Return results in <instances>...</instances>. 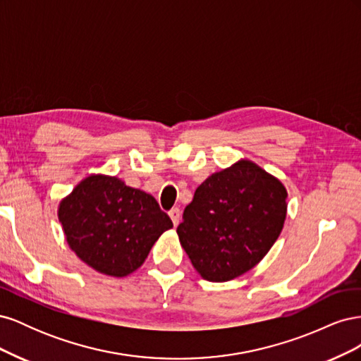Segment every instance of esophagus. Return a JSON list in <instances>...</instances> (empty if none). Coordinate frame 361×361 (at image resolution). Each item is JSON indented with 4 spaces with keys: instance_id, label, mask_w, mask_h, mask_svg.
<instances>
[{
    "instance_id": "esophagus-1",
    "label": "esophagus",
    "mask_w": 361,
    "mask_h": 361,
    "mask_svg": "<svg viewBox=\"0 0 361 361\" xmlns=\"http://www.w3.org/2000/svg\"><path fill=\"white\" fill-rule=\"evenodd\" d=\"M169 215H170V218H171L173 224L178 226V224H179V220H180V209H179V207H173V209L169 212Z\"/></svg>"
}]
</instances>
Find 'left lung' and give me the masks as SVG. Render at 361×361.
Listing matches in <instances>:
<instances>
[{
	"instance_id": "1",
	"label": "left lung",
	"mask_w": 361,
	"mask_h": 361,
	"mask_svg": "<svg viewBox=\"0 0 361 361\" xmlns=\"http://www.w3.org/2000/svg\"><path fill=\"white\" fill-rule=\"evenodd\" d=\"M286 199L281 182L250 161L214 173L195 190L178 226L192 267L209 281L250 271L277 241Z\"/></svg>"
}]
</instances>
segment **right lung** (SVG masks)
Listing matches in <instances>:
<instances>
[{
	"mask_svg": "<svg viewBox=\"0 0 361 361\" xmlns=\"http://www.w3.org/2000/svg\"><path fill=\"white\" fill-rule=\"evenodd\" d=\"M59 220L76 256L114 277L141 267L161 233L173 227L150 194L106 176L84 179L61 202Z\"/></svg>",
	"mask_w": 361,
	"mask_h": 361,
	"instance_id": "1",
	"label": "right lung"
}]
</instances>
